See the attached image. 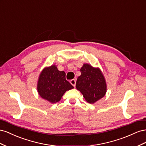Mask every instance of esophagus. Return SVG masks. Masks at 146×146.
<instances>
[{
    "mask_svg": "<svg viewBox=\"0 0 146 146\" xmlns=\"http://www.w3.org/2000/svg\"><path fill=\"white\" fill-rule=\"evenodd\" d=\"M70 83L71 84H72V85H73V87H75V86H76V80H72L70 81Z\"/></svg>",
    "mask_w": 146,
    "mask_h": 146,
    "instance_id": "34e87169",
    "label": "esophagus"
}]
</instances>
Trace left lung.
<instances>
[{
    "instance_id": "obj_1",
    "label": "left lung",
    "mask_w": 146,
    "mask_h": 146,
    "mask_svg": "<svg viewBox=\"0 0 146 146\" xmlns=\"http://www.w3.org/2000/svg\"><path fill=\"white\" fill-rule=\"evenodd\" d=\"M81 74L77 79L76 87L82 94L86 101L94 104L106 95L107 85L105 78L98 67L84 64L81 68Z\"/></svg>"
}]
</instances>
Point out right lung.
<instances>
[{
  "instance_id": "1",
  "label": "right lung",
  "mask_w": 146,
  "mask_h": 146,
  "mask_svg": "<svg viewBox=\"0 0 146 146\" xmlns=\"http://www.w3.org/2000/svg\"><path fill=\"white\" fill-rule=\"evenodd\" d=\"M73 88V86L66 80L65 73L58 70L56 65L43 69L36 86L40 96L51 103L59 102L66 91Z\"/></svg>"
}]
</instances>
